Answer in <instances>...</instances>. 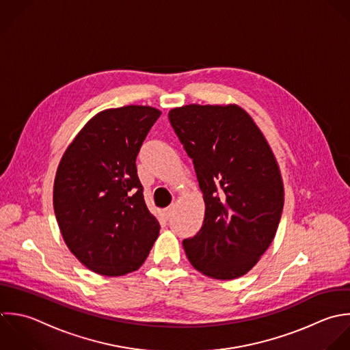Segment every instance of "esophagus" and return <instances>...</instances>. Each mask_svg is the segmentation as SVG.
<instances>
[{"instance_id": "obj_1", "label": "esophagus", "mask_w": 350, "mask_h": 350, "mask_svg": "<svg viewBox=\"0 0 350 350\" xmlns=\"http://www.w3.org/2000/svg\"><path fill=\"white\" fill-rule=\"evenodd\" d=\"M163 214H165V218L169 219L172 215H173V206H169L167 208L163 210Z\"/></svg>"}]
</instances>
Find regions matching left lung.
Here are the masks:
<instances>
[{
    "mask_svg": "<svg viewBox=\"0 0 350 350\" xmlns=\"http://www.w3.org/2000/svg\"><path fill=\"white\" fill-rule=\"evenodd\" d=\"M192 158L206 213L183 241L191 265L207 277L247 274L270 247L284 208L277 159L251 116L237 105H187L169 111Z\"/></svg>",
    "mask_w": 350,
    "mask_h": 350,
    "instance_id": "left-lung-1",
    "label": "left lung"
}]
</instances>
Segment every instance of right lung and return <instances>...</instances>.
Wrapping results in <instances>:
<instances>
[{"instance_id":"1","label":"right lung","mask_w":350,"mask_h":350,"mask_svg":"<svg viewBox=\"0 0 350 350\" xmlns=\"http://www.w3.org/2000/svg\"><path fill=\"white\" fill-rule=\"evenodd\" d=\"M159 116L158 109L137 105L103 110L59 161L55 218L69 251L96 274L136 271L159 234L136 169L140 147Z\"/></svg>"}]
</instances>
